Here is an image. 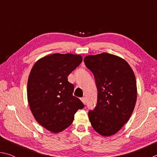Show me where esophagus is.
Wrapping results in <instances>:
<instances>
[{
    "label": "esophagus",
    "instance_id": "obj_1",
    "mask_svg": "<svg viewBox=\"0 0 157 157\" xmlns=\"http://www.w3.org/2000/svg\"><path fill=\"white\" fill-rule=\"evenodd\" d=\"M81 100H82V102H83L84 105L86 104V98H81Z\"/></svg>",
    "mask_w": 157,
    "mask_h": 157
}]
</instances>
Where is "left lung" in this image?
Instances as JSON below:
<instances>
[{
  "label": "left lung",
  "mask_w": 157,
  "mask_h": 157,
  "mask_svg": "<svg viewBox=\"0 0 157 157\" xmlns=\"http://www.w3.org/2000/svg\"><path fill=\"white\" fill-rule=\"evenodd\" d=\"M85 65L94 74L98 89L97 105L89 111L93 128L103 136L115 134L134 109L137 98L134 71L123 58L103 52L85 57Z\"/></svg>",
  "instance_id": "8db88e82"
}]
</instances>
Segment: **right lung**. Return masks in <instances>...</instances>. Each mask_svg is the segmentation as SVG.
Wrapping results in <instances>:
<instances>
[{
	"label": "right lung",
	"mask_w": 157,
	"mask_h": 157,
	"mask_svg": "<svg viewBox=\"0 0 157 157\" xmlns=\"http://www.w3.org/2000/svg\"><path fill=\"white\" fill-rule=\"evenodd\" d=\"M81 55L55 53L34 63L28 81V100L34 118L52 133L71 125L74 115L84 105L73 96L68 76L80 64Z\"/></svg>",
	"instance_id": "obj_1"
}]
</instances>
